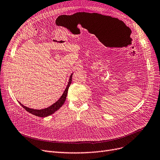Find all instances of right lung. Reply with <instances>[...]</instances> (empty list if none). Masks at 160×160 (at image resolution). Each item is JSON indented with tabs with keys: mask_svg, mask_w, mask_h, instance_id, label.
Returning a JSON list of instances; mask_svg holds the SVG:
<instances>
[{
	"mask_svg": "<svg viewBox=\"0 0 160 160\" xmlns=\"http://www.w3.org/2000/svg\"><path fill=\"white\" fill-rule=\"evenodd\" d=\"M72 74H71L70 76V79L68 81V85L66 88V89H65L64 93H62V96L60 98V99H59L57 102H56L54 104H52V105L49 106V108L43 109H31V108L26 107V106L23 105L20 102H19V103L21 105V106H22V108L23 109H25L28 112H29V113H30L35 116L40 117H45L52 115V113H54L56 111H57L59 108H60L61 106H62V105L64 104V103L65 102V100H66L68 88L70 86L71 82H72Z\"/></svg>",
	"mask_w": 160,
	"mask_h": 160,
	"instance_id": "add662e5",
	"label": "right lung"
}]
</instances>
